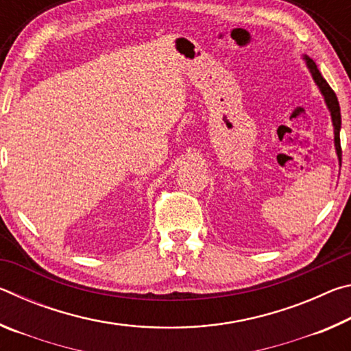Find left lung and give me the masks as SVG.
Returning a JSON list of instances; mask_svg holds the SVG:
<instances>
[{
    "label": "left lung",
    "mask_w": 351,
    "mask_h": 351,
    "mask_svg": "<svg viewBox=\"0 0 351 351\" xmlns=\"http://www.w3.org/2000/svg\"><path fill=\"white\" fill-rule=\"evenodd\" d=\"M306 60V66L310 69V73L313 75L314 82H316V85L319 86L320 93H322V96L325 99V104L328 106V110L331 112V121H332V127H335V147H336V153H337V158H339V162L342 161V148H341V108H339V102H337V97L335 91L331 90L328 83L322 77V74L319 73V69L316 66V63H314L311 58L305 57Z\"/></svg>",
    "instance_id": "1"
}]
</instances>
